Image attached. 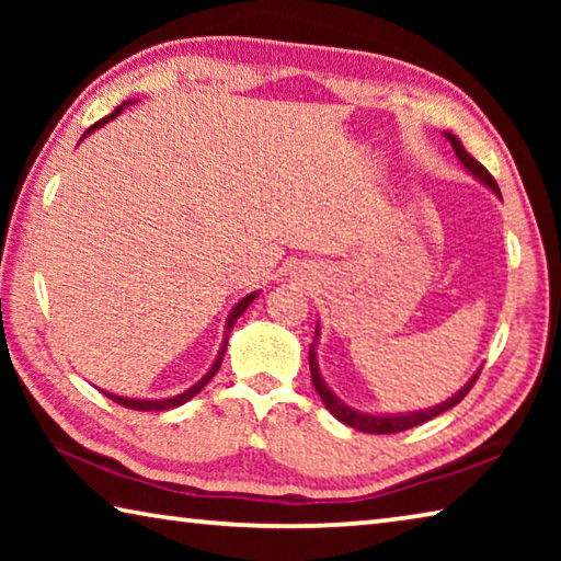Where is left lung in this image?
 Here are the masks:
<instances>
[{
  "label": "left lung",
  "instance_id": "8db88e82",
  "mask_svg": "<svg viewBox=\"0 0 561 561\" xmlns=\"http://www.w3.org/2000/svg\"><path fill=\"white\" fill-rule=\"evenodd\" d=\"M445 138L450 140V146L455 150V156H458L460 163L465 165V170L472 178H478L482 185H488L492 193H495L497 197L500 195V187L495 183V178H492L485 165H480L478 160H474L468 150H465V146L460 144L458 136H453V133H445ZM317 344H319V324H317V331H314V344L309 346V368H311V383H314L317 393L321 396V401H324V405L329 408V413L336 417V421H341L344 425H348V428H356L360 433H374V435H386V433H401V431H408V428H415V425H421L425 421H431V417L440 415L445 411H450L453 405H458L465 396H468L470 388L474 386V381H478L480 371H474V376L470 378L468 383H465L458 393H453L448 401H443L438 405L433 408H425V411H413V413H364V411H356V408L346 405L341 398L331 391V388L327 386L324 378H321V371H319V364H317Z\"/></svg>",
  "mask_w": 561,
  "mask_h": 561
}]
</instances>
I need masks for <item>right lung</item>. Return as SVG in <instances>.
Listing matches in <instances>:
<instances>
[{
	"label": "right lung",
	"instance_id": "1",
	"mask_svg": "<svg viewBox=\"0 0 561 561\" xmlns=\"http://www.w3.org/2000/svg\"><path fill=\"white\" fill-rule=\"evenodd\" d=\"M128 103H133V101H123L121 106L111 113V116H106V118H101L99 123H93V126L83 133V138L89 136V133H93L96 128H101V126H106L108 121H113L118 116V113L128 106ZM257 297V291H252V294H247V297H242L240 301L234 304L232 307V311H230V317H227V321H225V339H222V346H220V351H217V358H215V364L210 366V371H207L201 381L197 383H193L187 388V391H183V393H178V396H173V398H156V401H150V398H126V396H113V393H108V391H101L103 396H108L113 403H118V405H126V408H130V411H170V408H178V405H183V403H187L190 398L193 396H197L203 391V388L213 381V376L220 371V366H222V356H225V348H227V339H230V331H232V327H234V321L240 319L242 314H244V309L250 307L252 304V299Z\"/></svg>",
	"mask_w": 561,
	"mask_h": 561
}]
</instances>
